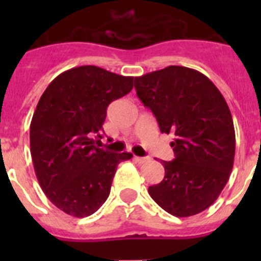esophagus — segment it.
Instances as JSON below:
<instances>
[{
  "label": "esophagus",
  "mask_w": 261,
  "mask_h": 261,
  "mask_svg": "<svg viewBox=\"0 0 261 261\" xmlns=\"http://www.w3.org/2000/svg\"><path fill=\"white\" fill-rule=\"evenodd\" d=\"M135 161L137 163H145L146 161H149V158L147 156H135Z\"/></svg>",
  "instance_id": "34e87169"
}]
</instances>
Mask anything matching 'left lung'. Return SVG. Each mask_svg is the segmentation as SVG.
<instances>
[{
  "label": "left lung",
  "mask_w": 261,
  "mask_h": 261,
  "mask_svg": "<svg viewBox=\"0 0 261 261\" xmlns=\"http://www.w3.org/2000/svg\"><path fill=\"white\" fill-rule=\"evenodd\" d=\"M137 96L162 133H172L174 161L149 195L167 213L190 217L220 196L234 165L235 130L220 90L195 69L171 65L135 78Z\"/></svg>",
  "instance_id": "obj_1"
}]
</instances>
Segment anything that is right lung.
I'll use <instances>...</instances> for the list:
<instances>
[{
	"instance_id": "add662e5",
	"label": "right lung",
	"mask_w": 261,
	"mask_h": 261,
	"mask_svg": "<svg viewBox=\"0 0 261 261\" xmlns=\"http://www.w3.org/2000/svg\"><path fill=\"white\" fill-rule=\"evenodd\" d=\"M133 89V77L94 65L69 69L49 84L30 125V147L43 192L60 211L91 216L107 200L117 165L130 153L94 145L111 102Z\"/></svg>"
}]
</instances>
